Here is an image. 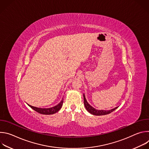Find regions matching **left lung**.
<instances>
[{"label":"left lung","instance_id":"left-lung-1","mask_svg":"<svg viewBox=\"0 0 149 149\" xmlns=\"http://www.w3.org/2000/svg\"><path fill=\"white\" fill-rule=\"evenodd\" d=\"M84 96V105L85 107H86V110L88 111V112H89L90 114L94 115V116H103V115H107L108 114L111 113V112L114 111L116 109H117L118 108V107L114 108L113 109L109 110H97L95 108H94L93 107L88 104V102H87L86 98V96H85L84 94H83Z\"/></svg>","mask_w":149,"mask_h":149}]
</instances>
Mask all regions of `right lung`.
<instances>
[{"label": "right lung", "instance_id": "obj_1", "mask_svg": "<svg viewBox=\"0 0 149 149\" xmlns=\"http://www.w3.org/2000/svg\"><path fill=\"white\" fill-rule=\"evenodd\" d=\"M63 99L61 101V102L57 104L56 105L54 106V107H51V108H45V109H42V108H38L36 107H33V106H32L29 104H28L31 108H32L33 110L35 111L42 114H45V115H50V114H53L56 113H57L59 110L61 109L62 104H63Z\"/></svg>", "mask_w": 149, "mask_h": 149}]
</instances>
